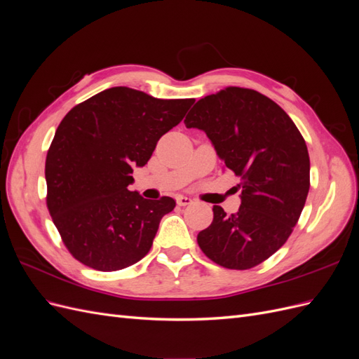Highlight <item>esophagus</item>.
<instances>
[{
  "instance_id": "34e87169",
  "label": "esophagus",
  "mask_w": 359,
  "mask_h": 359,
  "mask_svg": "<svg viewBox=\"0 0 359 359\" xmlns=\"http://www.w3.org/2000/svg\"><path fill=\"white\" fill-rule=\"evenodd\" d=\"M177 203H178L180 206H186V205L193 203V199H191V198H187V196H178V198H177Z\"/></svg>"
}]
</instances>
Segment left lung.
Masks as SVG:
<instances>
[{
	"label": "left lung",
	"mask_w": 359,
	"mask_h": 359,
	"mask_svg": "<svg viewBox=\"0 0 359 359\" xmlns=\"http://www.w3.org/2000/svg\"><path fill=\"white\" fill-rule=\"evenodd\" d=\"M184 124L203 130L224 166L240 178V210L226 215L214 205L212 223L198 235L201 250L223 268L262 264L287 241L306 205V140L276 102L240 86L203 97Z\"/></svg>",
	"instance_id": "obj_1"
}]
</instances>
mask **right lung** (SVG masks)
<instances>
[{
  "instance_id": "add662e5",
  "label": "right lung",
  "mask_w": 359,
  "mask_h": 359,
  "mask_svg": "<svg viewBox=\"0 0 359 359\" xmlns=\"http://www.w3.org/2000/svg\"><path fill=\"white\" fill-rule=\"evenodd\" d=\"M194 99L163 100L114 86L62 118L46 156V203L67 250L97 271H118L147 256L175 201L144 199L127 187L133 168L153 156Z\"/></svg>"
}]
</instances>
